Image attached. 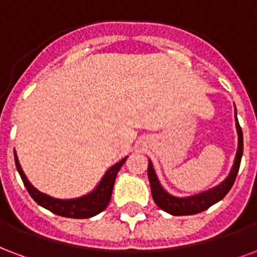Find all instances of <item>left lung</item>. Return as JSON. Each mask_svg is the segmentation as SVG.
Returning a JSON list of instances; mask_svg holds the SVG:
<instances>
[{
	"label": "left lung",
	"instance_id": "8db88e82",
	"mask_svg": "<svg viewBox=\"0 0 257 257\" xmlns=\"http://www.w3.org/2000/svg\"><path fill=\"white\" fill-rule=\"evenodd\" d=\"M234 113L235 131H237V136H238L237 153H235L234 162H233V166L230 169L229 176L226 177L220 184H218L216 187L210 188V189L196 193V195H191V196H174L162 187V184H161L157 176V172L154 169L153 162L148 159V180H150V185H151V193H153V199L155 201V204L161 210L166 211L167 214L177 216L193 215V214H197V212H201V211L210 208L212 204L222 200L227 195V192L231 189L235 181V177H237V173H238V169H240L242 151H244L242 131H241L240 123H238V119H237V111H234Z\"/></svg>",
	"mask_w": 257,
	"mask_h": 257
}]
</instances>
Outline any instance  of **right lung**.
I'll return each mask as SVG.
<instances>
[{"instance_id": "add662e5", "label": "right lung", "mask_w": 257, "mask_h": 257, "mask_svg": "<svg viewBox=\"0 0 257 257\" xmlns=\"http://www.w3.org/2000/svg\"><path fill=\"white\" fill-rule=\"evenodd\" d=\"M126 158L128 157L122 158L119 162L114 163L113 166L109 167L103 177L100 178V181L98 182V185L87 195L73 197V199H58V197H53L47 193H43L28 181L27 176L24 174L22 166H20L16 151H15V163H16L17 172L22 177L24 187L27 188L28 193L31 195L32 199L37 201L39 206L51 211L53 214L65 216V218H76V219H84V218L98 215L107 207L110 199H111V192H113L117 173L125 163Z\"/></svg>"}]
</instances>
